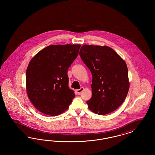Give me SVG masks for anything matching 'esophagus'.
I'll list each match as a JSON object with an SVG mask.
<instances>
[{
	"mask_svg": "<svg viewBox=\"0 0 155 155\" xmlns=\"http://www.w3.org/2000/svg\"><path fill=\"white\" fill-rule=\"evenodd\" d=\"M84 90V87H81V88L79 89H77V90H76V91H77V94H80L81 92H82Z\"/></svg>",
	"mask_w": 155,
	"mask_h": 155,
	"instance_id": "1",
	"label": "esophagus"
}]
</instances>
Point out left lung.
Segmentation results:
<instances>
[{"mask_svg":"<svg viewBox=\"0 0 155 155\" xmlns=\"http://www.w3.org/2000/svg\"><path fill=\"white\" fill-rule=\"evenodd\" d=\"M80 56L92 75L88 108L99 115L116 110L127 95L130 83L125 61L106 46H82Z\"/></svg>","mask_w":155,"mask_h":155,"instance_id":"8db88e82","label":"left lung"}]
</instances>
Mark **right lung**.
<instances>
[{"mask_svg":"<svg viewBox=\"0 0 155 155\" xmlns=\"http://www.w3.org/2000/svg\"><path fill=\"white\" fill-rule=\"evenodd\" d=\"M80 47V45H52L31 60L26 71V89L38 110L56 116L68 108L75 94L68 87L67 70Z\"/></svg>","mask_w":155,"mask_h":155,"instance_id":"obj_1","label":"right lung"}]
</instances>
